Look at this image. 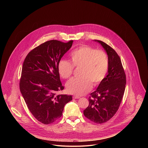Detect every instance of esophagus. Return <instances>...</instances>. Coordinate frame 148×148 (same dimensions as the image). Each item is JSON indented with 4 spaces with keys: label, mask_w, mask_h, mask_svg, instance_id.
<instances>
[{
    "label": "esophagus",
    "mask_w": 148,
    "mask_h": 148,
    "mask_svg": "<svg viewBox=\"0 0 148 148\" xmlns=\"http://www.w3.org/2000/svg\"><path fill=\"white\" fill-rule=\"evenodd\" d=\"M73 98L74 99H80V97H79V96H78L74 95V96H73Z\"/></svg>",
    "instance_id": "1"
}]
</instances>
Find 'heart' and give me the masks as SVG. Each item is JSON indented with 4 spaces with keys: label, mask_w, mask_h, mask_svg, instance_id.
<instances>
[{
    "label": "heart",
    "mask_w": 148,
    "mask_h": 148,
    "mask_svg": "<svg viewBox=\"0 0 148 148\" xmlns=\"http://www.w3.org/2000/svg\"><path fill=\"white\" fill-rule=\"evenodd\" d=\"M69 57L71 63L60 60L58 64V72L63 79H68L71 76L73 66H81L79 74L81 77L72 78L66 83V90L69 93L83 95L91 89L92 82L97 85L106 77L109 62L104 51L83 45L73 50Z\"/></svg>",
    "instance_id": "b5f03b06"
}]
</instances>
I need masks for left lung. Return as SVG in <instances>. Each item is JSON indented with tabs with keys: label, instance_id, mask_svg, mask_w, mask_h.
<instances>
[{
	"label": "left lung",
	"instance_id": "1",
	"mask_svg": "<svg viewBox=\"0 0 148 148\" xmlns=\"http://www.w3.org/2000/svg\"><path fill=\"white\" fill-rule=\"evenodd\" d=\"M93 41L100 43L106 51L109 67L106 76L90 93L89 106L84 110V114L95 123L103 124L109 120L119 109L125 89L126 76L116 52L101 40Z\"/></svg>",
	"mask_w": 148,
	"mask_h": 148
}]
</instances>
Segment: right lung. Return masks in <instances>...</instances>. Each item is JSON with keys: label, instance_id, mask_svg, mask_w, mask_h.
Returning <instances> with one entry per match:
<instances>
[{"label": "right lung", "instance_id": "1", "mask_svg": "<svg viewBox=\"0 0 148 148\" xmlns=\"http://www.w3.org/2000/svg\"><path fill=\"white\" fill-rule=\"evenodd\" d=\"M72 43L73 40L47 41L29 52L23 62L21 95L31 113L44 124H51L61 117L64 106L72 100L71 95H56L64 89L58 64Z\"/></svg>", "mask_w": 148, "mask_h": 148}]
</instances>
